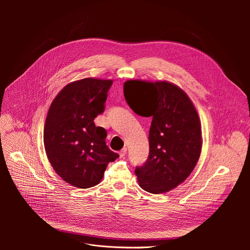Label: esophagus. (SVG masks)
<instances>
[{
	"instance_id": "34e87169",
	"label": "esophagus",
	"mask_w": 250,
	"mask_h": 250,
	"mask_svg": "<svg viewBox=\"0 0 250 250\" xmlns=\"http://www.w3.org/2000/svg\"><path fill=\"white\" fill-rule=\"evenodd\" d=\"M126 150H127V149H126V147H124V148L119 152V154H120V157H121V158H123V157L126 154Z\"/></svg>"
}]
</instances>
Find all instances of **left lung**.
Wrapping results in <instances>:
<instances>
[{
  "label": "left lung",
  "mask_w": 250,
  "mask_h": 250,
  "mask_svg": "<svg viewBox=\"0 0 250 250\" xmlns=\"http://www.w3.org/2000/svg\"><path fill=\"white\" fill-rule=\"evenodd\" d=\"M124 95L135 114L152 118L149 155L135 169L138 184L152 194L169 192L187 179L200 158L202 128L195 105L166 81L128 80Z\"/></svg>",
  "instance_id": "8db88e82"
}]
</instances>
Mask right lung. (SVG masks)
Instances as JSON below:
<instances>
[{"instance_id":"1","label":"right lung","mask_w":250,"mask_h":250,"mask_svg":"<svg viewBox=\"0 0 250 250\" xmlns=\"http://www.w3.org/2000/svg\"><path fill=\"white\" fill-rule=\"evenodd\" d=\"M112 84L95 78L74 81L50 104L43 130L45 152L55 172L74 187L98 185L109 162L119 157L105 145V129L94 124Z\"/></svg>"}]
</instances>
